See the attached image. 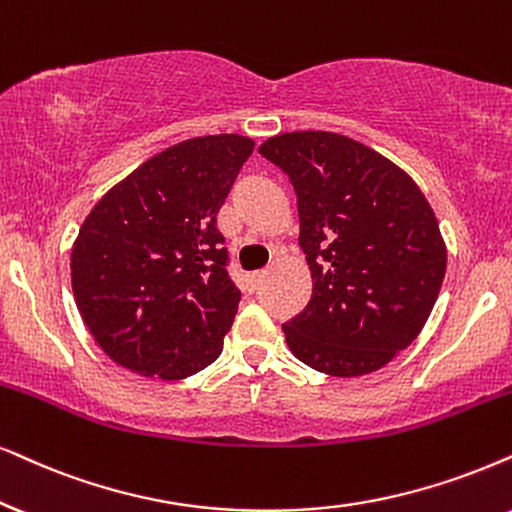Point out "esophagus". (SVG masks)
I'll return each mask as SVG.
<instances>
[{"mask_svg": "<svg viewBox=\"0 0 512 512\" xmlns=\"http://www.w3.org/2000/svg\"><path fill=\"white\" fill-rule=\"evenodd\" d=\"M264 278H267V271H257V274H250V278H248V281H250V288H252V290L260 288Z\"/></svg>", "mask_w": 512, "mask_h": 512, "instance_id": "esophagus-1", "label": "esophagus"}]
</instances>
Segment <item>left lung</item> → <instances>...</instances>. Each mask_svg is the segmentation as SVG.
<instances>
[{
	"instance_id": "1",
	"label": "left lung",
	"mask_w": 512,
	"mask_h": 512,
	"mask_svg": "<svg viewBox=\"0 0 512 512\" xmlns=\"http://www.w3.org/2000/svg\"><path fill=\"white\" fill-rule=\"evenodd\" d=\"M260 153L290 177L312 297L283 323L290 352L335 378L378 371L435 307L446 245L409 174L335 132H286Z\"/></svg>"
}]
</instances>
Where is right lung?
Instances as JSON below:
<instances>
[{"label":"right lung","mask_w":512,"mask_h":512,"mask_svg":"<svg viewBox=\"0 0 512 512\" xmlns=\"http://www.w3.org/2000/svg\"><path fill=\"white\" fill-rule=\"evenodd\" d=\"M252 148L241 134L174 144L103 193L82 222L70 283L84 326L115 364L181 380L222 354L241 293L215 217Z\"/></svg>","instance_id":"obj_1"}]
</instances>
